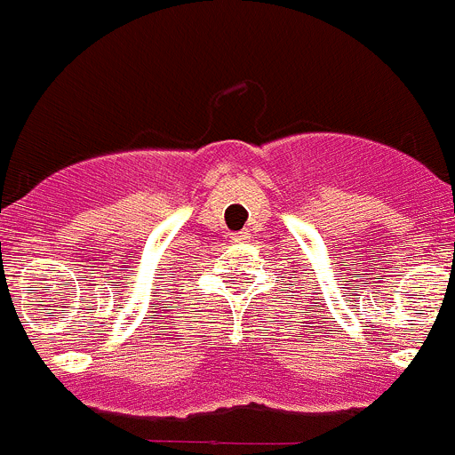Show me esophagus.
Masks as SVG:
<instances>
[{"instance_id": "1", "label": "esophagus", "mask_w": 455, "mask_h": 455, "mask_svg": "<svg viewBox=\"0 0 455 455\" xmlns=\"http://www.w3.org/2000/svg\"><path fill=\"white\" fill-rule=\"evenodd\" d=\"M247 238H250V234H247V232H236V234H232V243H245Z\"/></svg>"}]
</instances>
